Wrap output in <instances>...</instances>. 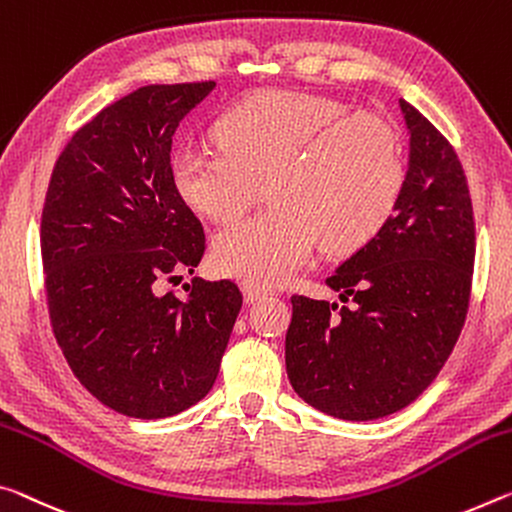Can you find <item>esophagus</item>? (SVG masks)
<instances>
[{
  "mask_svg": "<svg viewBox=\"0 0 512 512\" xmlns=\"http://www.w3.org/2000/svg\"><path fill=\"white\" fill-rule=\"evenodd\" d=\"M241 291H243V300H246L248 305H250V303H257V300H262V298L266 296V291H264V289H259V287H255V285H250V282H243V285H241Z\"/></svg>",
  "mask_w": 512,
  "mask_h": 512,
  "instance_id": "1",
  "label": "esophagus"
}]
</instances>
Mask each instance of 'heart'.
<instances>
[{
	"label": "heart",
	"mask_w": 512,
	"mask_h": 512,
	"mask_svg": "<svg viewBox=\"0 0 512 512\" xmlns=\"http://www.w3.org/2000/svg\"><path fill=\"white\" fill-rule=\"evenodd\" d=\"M218 150L184 148L173 184L193 212L232 223L269 193L271 209L216 234V271L255 287L287 282L314 243L344 255L394 214L405 168L396 129L330 97L266 91L216 123Z\"/></svg>",
	"instance_id": "b5f03b06"
}]
</instances>
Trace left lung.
Segmentation results:
<instances>
[{
	"label": "left lung",
	"instance_id": "left-lung-1",
	"mask_svg": "<svg viewBox=\"0 0 512 512\" xmlns=\"http://www.w3.org/2000/svg\"><path fill=\"white\" fill-rule=\"evenodd\" d=\"M408 168L394 214L326 280L339 300L291 296L287 376L312 408L369 421L433 383L465 323L476 232L465 170L449 141L399 100Z\"/></svg>",
	"mask_w": 512,
	"mask_h": 512
}]
</instances>
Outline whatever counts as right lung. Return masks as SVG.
<instances>
[{
    "label": "right lung",
    "mask_w": 512,
    "mask_h": 512,
    "mask_svg": "<svg viewBox=\"0 0 512 512\" xmlns=\"http://www.w3.org/2000/svg\"><path fill=\"white\" fill-rule=\"evenodd\" d=\"M216 88L150 84L77 129L56 159L40 221L54 337L97 401L134 419L173 417L214 387L241 291L230 280L159 294L200 264L205 230L173 184L182 118Z\"/></svg>",
    "instance_id": "obj_1"
}]
</instances>
